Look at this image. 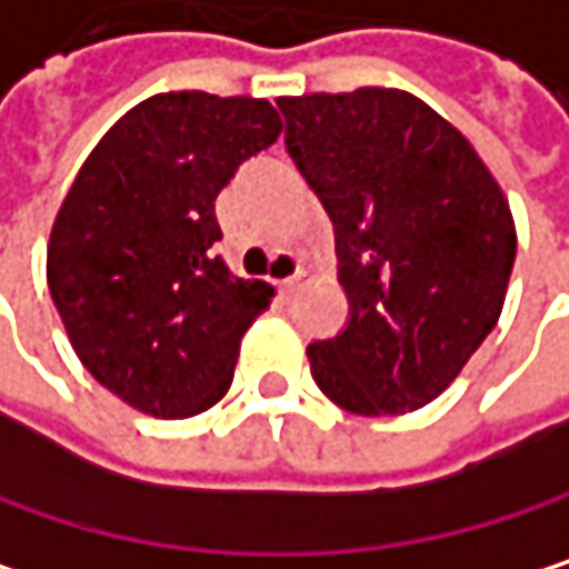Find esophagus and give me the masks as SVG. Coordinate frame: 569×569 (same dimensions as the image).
Segmentation results:
<instances>
[{
  "instance_id": "obj_1",
  "label": "esophagus",
  "mask_w": 569,
  "mask_h": 569,
  "mask_svg": "<svg viewBox=\"0 0 569 569\" xmlns=\"http://www.w3.org/2000/svg\"><path fill=\"white\" fill-rule=\"evenodd\" d=\"M303 287V276L297 272V276H287V279H279V293L282 297H290V293H297Z\"/></svg>"
}]
</instances>
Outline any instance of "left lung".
<instances>
[{
    "label": "left lung",
    "instance_id": "1",
    "mask_svg": "<svg viewBox=\"0 0 569 569\" xmlns=\"http://www.w3.org/2000/svg\"><path fill=\"white\" fill-rule=\"evenodd\" d=\"M323 199L350 323L310 343L317 387L360 417L433 403L500 320L517 256L510 202L470 139L403 89L276 99Z\"/></svg>",
    "mask_w": 569,
    "mask_h": 569
}]
</instances>
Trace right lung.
<instances>
[{"mask_svg":"<svg viewBox=\"0 0 569 569\" xmlns=\"http://www.w3.org/2000/svg\"><path fill=\"white\" fill-rule=\"evenodd\" d=\"M279 132L269 99L159 92L76 172L49 232V293L82 367L132 410L182 420L226 397L276 290L216 256V196Z\"/></svg>","mask_w":569,"mask_h":569,"instance_id":"right-lung-1","label":"right lung"}]
</instances>
